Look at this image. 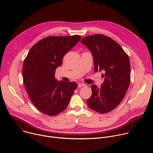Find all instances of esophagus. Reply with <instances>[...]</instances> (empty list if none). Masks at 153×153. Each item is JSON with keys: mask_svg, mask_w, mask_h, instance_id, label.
I'll use <instances>...</instances> for the list:
<instances>
[{"mask_svg": "<svg viewBox=\"0 0 153 153\" xmlns=\"http://www.w3.org/2000/svg\"><path fill=\"white\" fill-rule=\"evenodd\" d=\"M86 85L84 83H79L78 84V87L79 88H82V87H83V86H86Z\"/></svg>", "mask_w": 153, "mask_h": 153, "instance_id": "34e87169", "label": "esophagus"}]
</instances>
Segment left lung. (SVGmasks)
I'll use <instances>...</instances> for the list:
<instances>
[{
  "label": "left lung",
  "instance_id": "left-lung-1",
  "mask_svg": "<svg viewBox=\"0 0 153 153\" xmlns=\"http://www.w3.org/2000/svg\"><path fill=\"white\" fill-rule=\"evenodd\" d=\"M81 43L91 51L94 71L105 73L100 88L91 85L93 93L87 105L99 113L110 112L120 104L128 89L131 79L129 57L117 42L103 34L86 36Z\"/></svg>",
  "mask_w": 153,
  "mask_h": 153
}]
</instances>
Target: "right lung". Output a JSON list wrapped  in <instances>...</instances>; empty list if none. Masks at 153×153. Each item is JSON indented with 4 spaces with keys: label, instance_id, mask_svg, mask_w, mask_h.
I'll list each match as a JSON object with an SVG mask.
<instances>
[{
    "label": "right lung",
    "instance_id": "right-lung-1",
    "mask_svg": "<svg viewBox=\"0 0 153 153\" xmlns=\"http://www.w3.org/2000/svg\"><path fill=\"white\" fill-rule=\"evenodd\" d=\"M81 39L78 35L48 36L37 42L25 57L23 81L33 104L48 116H56L67 108L77 84L58 82L56 70L62 59Z\"/></svg>",
    "mask_w": 153,
    "mask_h": 153
}]
</instances>
